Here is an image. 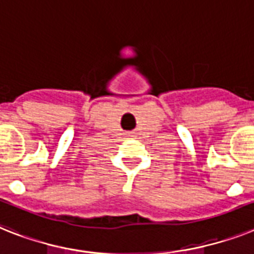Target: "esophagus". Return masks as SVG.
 I'll list each match as a JSON object with an SVG mask.
<instances>
[{
    "label": "esophagus",
    "mask_w": 254,
    "mask_h": 254,
    "mask_svg": "<svg viewBox=\"0 0 254 254\" xmlns=\"http://www.w3.org/2000/svg\"><path fill=\"white\" fill-rule=\"evenodd\" d=\"M127 135H129V137H131V135H133V134H127Z\"/></svg>",
    "instance_id": "34e87169"
}]
</instances>
